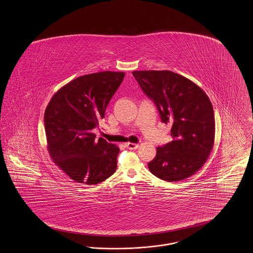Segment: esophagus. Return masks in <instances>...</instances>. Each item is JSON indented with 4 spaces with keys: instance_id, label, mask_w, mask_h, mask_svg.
Returning <instances> with one entry per match:
<instances>
[{
    "instance_id": "34e87169",
    "label": "esophagus",
    "mask_w": 253,
    "mask_h": 253,
    "mask_svg": "<svg viewBox=\"0 0 253 253\" xmlns=\"http://www.w3.org/2000/svg\"><path fill=\"white\" fill-rule=\"evenodd\" d=\"M125 145H126V147H127V148L130 149V150H134V149H136L138 147V145H137V144H135V143H132V142H128V143H126Z\"/></svg>"
}]
</instances>
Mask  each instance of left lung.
Masks as SVG:
<instances>
[{"label":"left lung","instance_id":"8db88e82","mask_svg":"<svg viewBox=\"0 0 253 253\" xmlns=\"http://www.w3.org/2000/svg\"><path fill=\"white\" fill-rule=\"evenodd\" d=\"M157 105L162 121L171 124L173 140L157 148L150 172L165 181L189 178L208 161L215 139L214 111L207 93L193 81L170 71L132 73Z\"/></svg>","mask_w":253,"mask_h":253}]
</instances>
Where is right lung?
I'll use <instances>...</instances> for the list:
<instances>
[{"instance_id": "obj_1", "label": "right lung", "mask_w": 253, "mask_h": 253, "mask_svg": "<svg viewBox=\"0 0 253 253\" xmlns=\"http://www.w3.org/2000/svg\"><path fill=\"white\" fill-rule=\"evenodd\" d=\"M125 74L100 72L79 76L58 89L45 111L47 151L53 163L78 183L97 184L117 169L119 148L92 129L104 119Z\"/></svg>"}]
</instances>
